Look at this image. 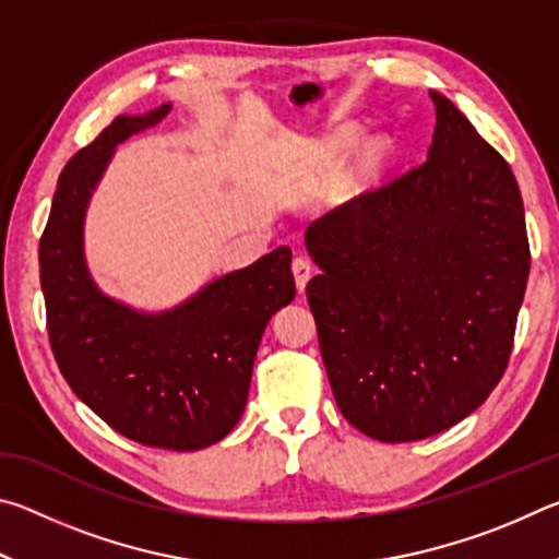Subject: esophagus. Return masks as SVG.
Listing matches in <instances>:
<instances>
[{
  "label": "esophagus",
  "mask_w": 559,
  "mask_h": 559,
  "mask_svg": "<svg viewBox=\"0 0 559 559\" xmlns=\"http://www.w3.org/2000/svg\"><path fill=\"white\" fill-rule=\"evenodd\" d=\"M293 269V276H296V288L298 290H306V283L313 276V263H310L308 257H296L290 263Z\"/></svg>",
  "instance_id": "esophagus-1"
}]
</instances>
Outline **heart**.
I'll return each mask as SVG.
<instances>
[{
    "label": "heart",
    "mask_w": 559,
    "mask_h": 559,
    "mask_svg": "<svg viewBox=\"0 0 559 559\" xmlns=\"http://www.w3.org/2000/svg\"><path fill=\"white\" fill-rule=\"evenodd\" d=\"M347 143H353V132H343V135L337 138L335 145H337V147H345Z\"/></svg>",
    "instance_id": "obj_1"
}]
</instances>
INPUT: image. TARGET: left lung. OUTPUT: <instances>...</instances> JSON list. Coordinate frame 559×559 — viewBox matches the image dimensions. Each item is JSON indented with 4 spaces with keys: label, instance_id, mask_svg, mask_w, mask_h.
<instances>
[{
    "label": "left lung",
    "instance_id": "1",
    "mask_svg": "<svg viewBox=\"0 0 559 559\" xmlns=\"http://www.w3.org/2000/svg\"><path fill=\"white\" fill-rule=\"evenodd\" d=\"M429 155L308 226L306 286L345 419L386 443L476 412L513 349L530 246L513 169L437 91Z\"/></svg>",
    "mask_w": 559,
    "mask_h": 559
}]
</instances>
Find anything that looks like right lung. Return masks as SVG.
Masks as SVG:
<instances>
[{"label":"right lung","instance_id":"add662e5","mask_svg":"<svg viewBox=\"0 0 559 559\" xmlns=\"http://www.w3.org/2000/svg\"><path fill=\"white\" fill-rule=\"evenodd\" d=\"M169 108L118 116L69 159L39 241V266L49 343L75 396L122 437L197 451L241 419L261 335L296 296V281L290 249L281 246L163 313H140L98 290L83 257L91 192L116 145L157 126Z\"/></svg>","mask_w":559,"mask_h":559}]
</instances>
